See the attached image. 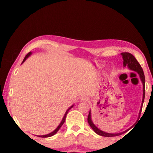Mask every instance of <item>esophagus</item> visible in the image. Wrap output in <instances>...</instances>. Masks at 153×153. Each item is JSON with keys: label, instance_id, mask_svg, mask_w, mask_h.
I'll return each instance as SVG.
<instances>
[{"label": "esophagus", "instance_id": "1", "mask_svg": "<svg viewBox=\"0 0 153 153\" xmlns=\"http://www.w3.org/2000/svg\"><path fill=\"white\" fill-rule=\"evenodd\" d=\"M88 99V97L86 96H82L80 97V101H86Z\"/></svg>", "mask_w": 153, "mask_h": 153}]
</instances>
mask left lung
Here are the masks:
<instances>
[{"label": "left lung", "mask_w": 153, "mask_h": 153, "mask_svg": "<svg viewBox=\"0 0 153 153\" xmlns=\"http://www.w3.org/2000/svg\"><path fill=\"white\" fill-rule=\"evenodd\" d=\"M121 55L122 56V58L124 62H123V66L124 67H127L129 70L131 71L136 72L139 74V76H140V80H141L142 82H143V101H142V104H141V108H140V112H139V117H140V114H141L142 108H143V105L144 103V99H145V75H144V72L143 68H142L141 65H140V63L137 62L136 58L132 55V54L129 53V52H122L121 53ZM88 122L89 125L91 126V127L92 128V129L94 130L95 132L97 134L101 135V136L103 137H116L119 136V135L122 134L123 133H124V131H122V132L120 133H108L105 132L101 129H99V128L96 127V125L93 122L92 119H91V111L90 110L88 114Z\"/></svg>", "instance_id": "8db88e82"}]
</instances>
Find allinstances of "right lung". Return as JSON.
I'll use <instances>...</instances> for the list:
<instances>
[{
	"label": "right lung",
	"instance_id": "1",
	"mask_svg": "<svg viewBox=\"0 0 153 153\" xmlns=\"http://www.w3.org/2000/svg\"><path fill=\"white\" fill-rule=\"evenodd\" d=\"M32 54V52H29V53H28L27 54H26V57H24V60H23V62H22V64H23V63H24V62H25V61L26 60V59L28 58V57H29V56L31 55V54ZM73 106H74V104L73 105H72V106L70 107L69 108H68V110L66 111V112H65V115H64V117H63V118H62V121H61V122L59 123V124L58 125V127H57V128H56L55 129H54V130L53 131H52V132H50V133H49V134H45V135H38V137H52V136H53V135H54L56 134V133L57 132V131H59V129H60V127H62V124H64V122H65V119H66V116H67V114H68V111H69V110L71 109V108H72L73 107Z\"/></svg>",
	"mask_w": 153,
	"mask_h": 153
}]
</instances>
